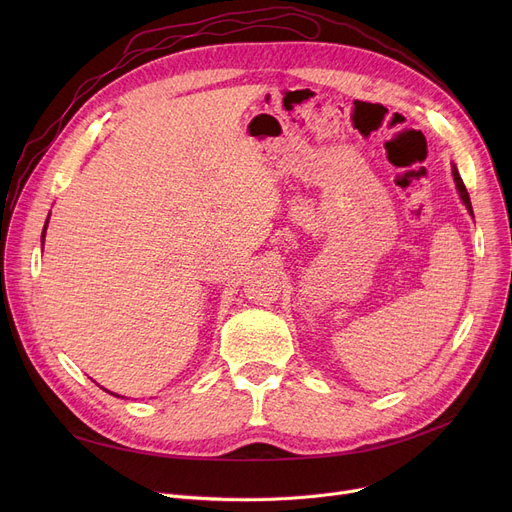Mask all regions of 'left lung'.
Segmentation results:
<instances>
[{
	"label": "left lung",
	"mask_w": 512,
	"mask_h": 512,
	"mask_svg": "<svg viewBox=\"0 0 512 512\" xmlns=\"http://www.w3.org/2000/svg\"><path fill=\"white\" fill-rule=\"evenodd\" d=\"M452 178H454L456 191H459V197H461L463 205H465L467 211L473 215V207H471V199H469V193H467V188H465V182H463V178H461V174H459V170H456L454 164H452Z\"/></svg>",
	"instance_id": "left-lung-1"
}]
</instances>
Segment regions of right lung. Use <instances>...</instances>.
<instances>
[{
  "label": "right lung",
  "instance_id": "add662e5",
  "mask_svg": "<svg viewBox=\"0 0 512 512\" xmlns=\"http://www.w3.org/2000/svg\"><path fill=\"white\" fill-rule=\"evenodd\" d=\"M47 224H49V218L45 220V226H43V232H41V245L45 242V232H47ZM105 390V388H103ZM105 392H110V390H105ZM110 394H114V392H110ZM114 396H118V398H124V396H120V394H114Z\"/></svg>",
  "mask_w": 512,
  "mask_h": 512
}]
</instances>
